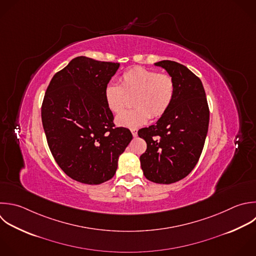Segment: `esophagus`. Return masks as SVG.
<instances>
[{
  "instance_id": "obj_1",
  "label": "esophagus",
  "mask_w": 256,
  "mask_h": 256,
  "mask_svg": "<svg viewBox=\"0 0 256 256\" xmlns=\"http://www.w3.org/2000/svg\"><path fill=\"white\" fill-rule=\"evenodd\" d=\"M131 133H132L133 137H136L137 136V129L136 128H132L131 129Z\"/></svg>"
}]
</instances>
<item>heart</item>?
<instances>
[{
    "label": "heart",
    "mask_w": 256,
    "mask_h": 256,
    "mask_svg": "<svg viewBox=\"0 0 256 256\" xmlns=\"http://www.w3.org/2000/svg\"><path fill=\"white\" fill-rule=\"evenodd\" d=\"M132 104L135 108L117 115L115 122L120 127L136 128L146 124L150 118L162 116L170 107L175 84L168 75L137 67L125 72L120 85L110 83L105 87L104 99L108 109L114 113L124 107L125 94H134Z\"/></svg>",
    "instance_id": "b5f03b06"
}]
</instances>
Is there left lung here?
I'll use <instances>...</instances> for the list:
<instances>
[{"instance_id":"obj_1","label":"left lung","mask_w":256,"mask_h":256,"mask_svg":"<svg viewBox=\"0 0 256 256\" xmlns=\"http://www.w3.org/2000/svg\"><path fill=\"white\" fill-rule=\"evenodd\" d=\"M154 65L173 79L175 95L155 125L138 131L147 143L140 163L148 180L171 184L186 177L197 164L208 131L209 109L201 80L187 67L169 60Z\"/></svg>"}]
</instances>
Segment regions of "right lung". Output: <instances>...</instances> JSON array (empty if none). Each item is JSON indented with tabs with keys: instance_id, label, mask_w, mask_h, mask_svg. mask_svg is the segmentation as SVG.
<instances>
[{
	"instance_id": "add662e5",
	"label": "right lung",
	"mask_w": 256,
	"mask_h": 256,
	"mask_svg": "<svg viewBox=\"0 0 256 256\" xmlns=\"http://www.w3.org/2000/svg\"><path fill=\"white\" fill-rule=\"evenodd\" d=\"M119 66L80 56L56 73L47 88L42 105L47 142L60 168L78 182L110 180L133 138L129 129L114 127L104 99Z\"/></svg>"
}]
</instances>
